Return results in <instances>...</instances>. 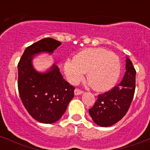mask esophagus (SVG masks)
<instances>
[{"label":"esophagus","instance_id":"34e87169","mask_svg":"<svg viewBox=\"0 0 150 150\" xmlns=\"http://www.w3.org/2000/svg\"><path fill=\"white\" fill-rule=\"evenodd\" d=\"M83 92H84V91H81V90H80V89H79V88H76V89L75 90V95L81 94V93H83Z\"/></svg>","mask_w":150,"mask_h":150}]
</instances>
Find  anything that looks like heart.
<instances>
[{
    "label": "heart",
    "mask_w": 150,
    "mask_h": 150,
    "mask_svg": "<svg viewBox=\"0 0 150 150\" xmlns=\"http://www.w3.org/2000/svg\"><path fill=\"white\" fill-rule=\"evenodd\" d=\"M65 73L71 83L76 84L87 72V80L97 91H106L118 81L121 61L114 53L103 48H86L78 53L73 60L66 61Z\"/></svg>",
    "instance_id": "obj_1"
}]
</instances>
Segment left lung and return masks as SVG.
I'll return each instance as SVG.
<instances>
[{
	"mask_svg": "<svg viewBox=\"0 0 150 150\" xmlns=\"http://www.w3.org/2000/svg\"><path fill=\"white\" fill-rule=\"evenodd\" d=\"M136 70L132 62L126 59V72L122 82L111 91L98 95L89 109L90 115L101 127H109L120 121L129 109L135 91Z\"/></svg>",
	"mask_w": 150,
	"mask_h": 150,
	"instance_id": "obj_1",
	"label": "left lung"
}]
</instances>
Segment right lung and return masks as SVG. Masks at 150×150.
Masks as SVG:
<instances>
[{
	"label": "right lung",
	"instance_id": "obj_1",
	"mask_svg": "<svg viewBox=\"0 0 150 150\" xmlns=\"http://www.w3.org/2000/svg\"><path fill=\"white\" fill-rule=\"evenodd\" d=\"M60 44L50 38L41 39L25 50L18 63L21 100L30 115L41 123L59 120L74 97L75 87L63 79L58 66L53 65L45 74L38 73L32 67V56L41 52L53 53Z\"/></svg>",
	"mask_w": 150,
	"mask_h": 150
}]
</instances>
